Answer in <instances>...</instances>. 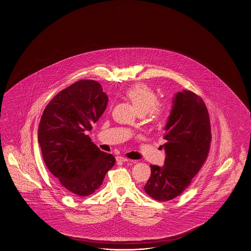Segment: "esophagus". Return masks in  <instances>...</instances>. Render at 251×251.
<instances>
[{
    "instance_id": "obj_1",
    "label": "esophagus",
    "mask_w": 251,
    "mask_h": 251,
    "mask_svg": "<svg viewBox=\"0 0 251 251\" xmlns=\"http://www.w3.org/2000/svg\"><path fill=\"white\" fill-rule=\"evenodd\" d=\"M116 160L118 162H127L129 159L122 157V156H118V157H116Z\"/></svg>"
}]
</instances>
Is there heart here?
<instances>
[{"mask_svg": "<svg viewBox=\"0 0 251 251\" xmlns=\"http://www.w3.org/2000/svg\"><path fill=\"white\" fill-rule=\"evenodd\" d=\"M126 97L133 104L138 114H147L151 122H156L163 113V107L159 103V98L152 90L146 85L137 84L126 91Z\"/></svg>", "mask_w": 251, "mask_h": 251, "instance_id": "obj_1", "label": "heart"}]
</instances>
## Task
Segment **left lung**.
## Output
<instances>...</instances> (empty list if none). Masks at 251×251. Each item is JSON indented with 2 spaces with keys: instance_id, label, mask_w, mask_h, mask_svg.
Here are the masks:
<instances>
[{
  "instance_id": "1",
  "label": "left lung",
  "mask_w": 251,
  "mask_h": 251,
  "mask_svg": "<svg viewBox=\"0 0 251 251\" xmlns=\"http://www.w3.org/2000/svg\"><path fill=\"white\" fill-rule=\"evenodd\" d=\"M165 127L164 166L151 165V174L144 190L159 201L180 195L191 183L208 157L211 141L210 122L203 100L184 90L173 98Z\"/></svg>"
}]
</instances>
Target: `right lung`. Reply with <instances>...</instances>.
Listing matches in <instances>:
<instances>
[{"label":"right lung","mask_w":251,"mask_h":251,"mask_svg":"<svg viewBox=\"0 0 251 251\" xmlns=\"http://www.w3.org/2000/svg\"><path fill=\"white\" fill-rule=\"evenodd\" d=\"M109 101L100 84L80 80L62 90L43 110L38 141L50 172L73 195L92 194L115 164L87 131L98 122Z\"/></svg>","instance_id":"1"}]
</instances>
